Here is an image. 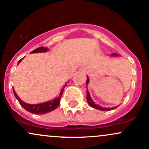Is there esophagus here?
Segmentation results:
<instances>
[{
    "label": "esophagus",
    "mask_w": 149,
    "mask_h": 149,
    "mask_svg": "<svg viewBox=\"0 0 149 149\" xmlns=\"http://www.w3.org/2000/svg\"><path fill=\"white\" fill-rule=\"evenodd\" d=\"M81 71H82V72H83V73H85V72H86V69H81Z\"/></svg>",
    "instance_id": "1"
}]
</instances>
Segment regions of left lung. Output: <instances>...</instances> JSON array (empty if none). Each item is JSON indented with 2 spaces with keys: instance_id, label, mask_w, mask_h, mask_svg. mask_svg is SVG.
Wrapping results in <instances>:
<instances>
[{
  "instance_id": "1",
  "label": "left lung",
  "mask_w": 149,
  "mask_h": 149,
  "mask_svg": "<svg viewBox=\"0 0 149 149\" xmlns=\"http://www.w3.org/2000/svg\"><path fill=\"white\" fill-rule=\"evenodd\" d=\"M111 56L112 57H118V56H119V55L118 54H116V53H113V54H111ZM89 82H90V79H89V77L87 76V80H86V85H88ZM87 102H88V104L90 106V107L95 108V109H98V110H100V111H111V110H113V109H115L118 107H112V108H105V107H100L99 104H95V102H93V100H92L91 97H90V92H89L88 90H87Z\"/></svg>"
}]
</instances>
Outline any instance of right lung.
Instances as JSON below:
<instances>
[{"instance_id":"right-lung-1","label":"right lung","mask_w":149,"mask_h":149,"mask_svg":"<svg viewBox=\"0 0 149 149\" xmlns=\"http://www.w3.org/2000/svg\"><path fill=\"white\" fill-rule=\"evenodd\" d=\"M47 51H48V48H47V47H38V48L34 49V50L32 51L31 53L45 52H47ZM23 59H24V57L22 58V59H20V60L18 61L17 64H19ZM65 83V85L63 86V88H61V90H60V93L59 94V95H58L57 97H55V99H54V100L48 101V102H43V103H40V104H30L25 103L24 102H23V101H22L21 99L18 97V95H17V93L15 92L14 89H13V92H14V95H15V97H16V99L18 100L19 103L20 104V105H21L26 111H29L30 113H35V114H45V113H49V112L52 111H53V110H54V109H56L58 107H59V103H60V100H61V95H62L63 91H64V89L65 87L66 86V83Z\"/></svg>"}]
</instances>
